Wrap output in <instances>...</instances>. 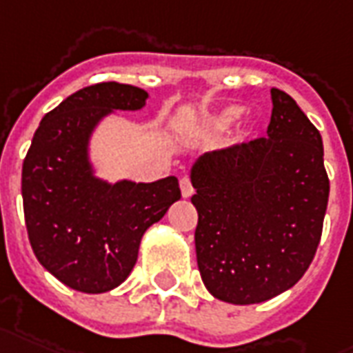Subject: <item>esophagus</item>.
Masks as SVG:
<instances>
[{
	"label": "esophagus",
	"instance_id": "esophagus-1",
	"mask_svg": "<svg viewBox=\"0 0 353 353\" xmlns=\"http://www.w3.org/2000/svg\"><path fill=\"white\" fill-rule=\"evenodd\" d=\"M179 187H181V194H183L185 198H189L190 194H192V185H190V179L187 176L185 177H181V179H179Z\"/></svg>",
	"mask_w": 353,
	"mask_h": 353
}]
</instances>
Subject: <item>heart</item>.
<instances>
[{
  "mask_svg": "<svg viewBox=\"0 0 353 353\" xmlns=\"http://www.w3.org/2000/svg\"><path fill=\"white\" fill-rule=\"evenodd\" d=\"M239 114H241V108H237V106H228V108L216 112V114H211V116L203 117L202 121L198 123L196 132L203 138L221 137L224 130L228 129L230 125L234 123L237 117H239Z\"/></svg>",
  "mask_w": 353,
  "mask_h": 353,
  "instance_id": "obj_1",
  "label": "heart"
}]
</instances>
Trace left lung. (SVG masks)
I'll return each mask as SVG.
<instances>
[{"label":"left lung","mask_w":353,"mask_h":353,"mask_svg":"<svg viewBox=\"0 0 353 353\" xmlns=\"http://www.w3.org/2000/svg\"><path fill=\"white\" fill-rule=\"evenodd\" d=\"M271 101L268 137L203 153L190 170L198 270L234 305L268 301L305 275L327 210L320 132L288 93L273 88Z\"/></svg>","instance_id":"obj_1"}]
</instances>
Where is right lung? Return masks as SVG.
Returning <instances> with one entry per match:
<instances>
[{"label":"right lung","mask_w":353,"mask_h":353,"mask_svg":"<svg viewBox=\"0 0 353 353\" xmlns=\"http://www.w3.org/2000/svg\"><path fill=\"white\" fill-rule=\"evenodd\" d=\"M148 91L103 82L67 97L43 117L22 166L31 249L65 286L103 294L123 283L142 236L181 198L176 176L108 183L93 174L90 138L114 110H140Z\"/></svg>","instance_id":"1"}]
</instances>
